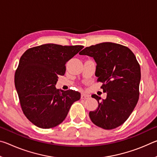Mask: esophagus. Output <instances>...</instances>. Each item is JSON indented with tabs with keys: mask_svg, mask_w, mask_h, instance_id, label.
<instances>
[{
	"mask_svg": "<svg viewBox=\"0 0 157 157\" xmlns=\"http://www.w3.org/2000/svg\"><path fill=\"white\" fill-rule=\"evenodd\" d=\"M81 98H82V99H84V100L89 99V95L85 94H82L81 95Z\"/></svg>",
	"mask_w": 157,
	"mask_h": 157,
	"instance_id": "1",
	"label": "esophagus"
}]
</instances>
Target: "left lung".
<instances>
[{"label": "left lung", "instance_id": "left-lung-1", "mask_svg": "<svg viewBox=\"0 0 157 157\" xmlns=\"http://www.w3.org/2000/svg\"><path fill=\"white\" fill-rule=\"evenodd\" d=\"M94 57L97 63L95 76L102 82L107 98L94 94L98 108L90 111L91 121L98 127L112 129L125 122L139 98L140 68L134 53L123 45L105 42L85 48L79 53Z\"/></svg>", "mask_w": 157, "mask_h": 157}]
</instances>
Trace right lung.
I'll use <instances>...</instances> for the list:
<instances>
[{
    "instance_id": "1",
    "label": "right lung",
    "mask_w": 157,
    "mask_h": 157,
    "mask_svg": "<svg viewBox=\"0 0 157 157\" xmlns=\"http://www.w3.org/2000/svg\"><path fill=\"white\" fill-rule=\"evenodd\" d=\"M83 46L47 44L31 48L20 58L14 84L24 115L32 123L49 129L62 123L71 105L80 99L73 90L55 87L58 75H63L66 63Z\"/></svg>"
}]
</instances>
